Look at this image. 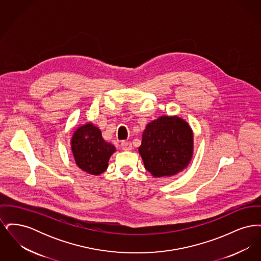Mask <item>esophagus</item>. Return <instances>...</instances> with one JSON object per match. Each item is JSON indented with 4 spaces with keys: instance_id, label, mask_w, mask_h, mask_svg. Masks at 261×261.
Listing matches in <instances>:
<instances>
[{
    "instance_id": "34e87169",
    "label": "esophagus",
    "mask_w": 261,
    "mask_h": 261,
    "mask_svg": "<svg viewBox=\"0 0 261 261\" xmlns=\"http://www.w3.org/2000/svg\"><path fill=\"white\" fill-rule=\"evenodd\" d=\"M121 149L123 150H131L132 149V144L130 142H125L123 141L121 143Z\"/></svg>"
}]
</instances>
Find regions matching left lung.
Masks as SVG:
<instances>
[{"label":"left lung","instance_id":"8db88e82","mask_svg":"<svg viewBox=\"0 0 261 261\" xmlns=\"http://www.w3.org/2000/svg\"><path fill=\"white\" fill-rule=\"evenodd\" d=\"M193 152V130L178 116L162 115L143 131L139 153L146 169L155 178L171 177L184 170Z\"/></svg>","mask_w":261,"mask_h":261}]
</instances>
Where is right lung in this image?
Here are the masks:
<instances>
[{"label": "right lung", "mask_w": 261, "mask_h": 261, "mask_svg": "<svg viewBox=\"0 0 261 261\" xmlns=\"http://www.w3.org/2000/svg\"><path fill=\"white\" fill-rule=\"evenodd\" d=\"M70 144L77 166L95 176L107 170L109 160L116 150L113 145L103 140L99 128L91 122L75 130Z\"/></svg>", "instance_id": "add662e5"}]
</instances>
